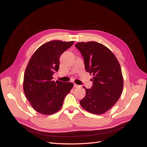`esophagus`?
<instances>
[{
  "mask_svg": "<svg viewBox=\"0 0 147 147\" xmlns=\"http://www.w3.org/2000/svg\"><path fill=\"white\" fill-rule=\"evenodd\" d=\"M74 86L75 88H77V87H78L79 86L78 85V84H75V83H74Z\"/></svg>",
  "mask_w": 147,
  "mask_h": 147,
  "instance_id": "34e87169",
  "label": "esophagus"
}]
</instances>
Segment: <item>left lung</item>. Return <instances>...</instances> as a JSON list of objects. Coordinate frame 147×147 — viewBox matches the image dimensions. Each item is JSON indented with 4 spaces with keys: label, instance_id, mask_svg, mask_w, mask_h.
I'll return each instance as SVG.
<instances>
[{
    "label": "left lung",
    "instance_id": "1",
    "mask_svg": "<svg viewBox=\"0 0 147 147\" xmlns=\"http://www.w3.org/2000/svg\"><path fill=\"white\" fill-rule=\"evenodd\" d=\"M83 57L86 70L92 75L93 85L83 87L86 95L80 101L88 112L100 115L116 104L123 91L121 67L108 48L96 42H79L75 45Z\"/></svg>",
    "mask_w": 147,
    "mask_h": 147
}]
</instances>
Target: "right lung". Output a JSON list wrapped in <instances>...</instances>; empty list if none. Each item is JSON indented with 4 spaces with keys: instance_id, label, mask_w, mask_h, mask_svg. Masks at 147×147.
<instances>
[{
    "instance_id": "add662e5",
    "label": "right lung",
    "mask_w": 147,
    "mask_h": 147,
    "mask_svg": "<svg viewBox=\"0 0 147 147\" xmlns=\"http://www.w3.org/2000/svg\"><path fill=\"white\" fill-rule=\"evenodd\" d=\"M74 43L49 42L40 47L31 57L25 71L23 89L31 106L40 113L57 112L74 86L72 83L53 80V74L59 70L61 55Z\"/></svg>"
}]
</instances>
